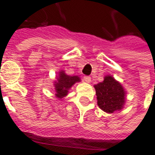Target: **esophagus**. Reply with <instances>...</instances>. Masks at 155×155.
<instances>
[{"mask_svg":"<svg viewBox=\"0 0 155 155\" xmlns=\"http://www.w3.org/2000/svg\"><path fill=\"white\" fill-rule=\"evenodd\" d=\"M84 81L87 83H90L91 81V78L90 76H84Z\"/></svg>","mask_w":155,"mask_h":155,"instance_id":"1","label":"esophagus"}]
</instances>
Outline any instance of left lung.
<instances>
[{
	"mask_svg": "<svg viewBox=\"0 0 155 155\" xmlns=\"http://www.w3.org/2000/svg\"><path fill=\"white\" fill-rule=\"evenodd\" d=\"M98 105L106 113L120 110L124 104V90L122 85L110 75L104 77L103 82L94 85Z\"/></svg>",
	"mask_w": 155,
	"mask_h": 155,
	"instance_id": "left-lung-1",
	"label": "left lung"
}]
</instances>
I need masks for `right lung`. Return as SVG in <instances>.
<instances>
[{
	"label": "right lung",
	"mask_w": 155,
	"mask_h": 155,
	"mask_svg": "<svg viewBox=\"0 0 155 155\" xmlns=\"http://www.w3.org/2000/svg\"><path fill=\"white\" fill-rule=\"evenodd\" d=\"M81 81L80 78L78 76H70L64 74V71L60 72L59 77L57 79V81L54 82V87H55V91H56V97L63 98L68 94L69 89L71 88V86Z\"/></svg>",
	"instance_id": "add662e5"
}]
</instances>
